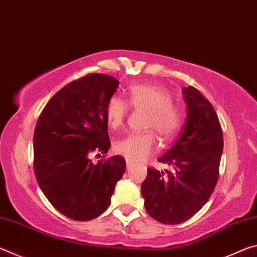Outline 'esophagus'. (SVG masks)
<instances>
[{
	"mask_svg": "<svg viewBox=\"0 0 257 257\" xmlns=\"http://www.w3.org/2000/svg\"><path fill=\"white\" fill-rule=\"evenodd\" d=\"M125 164H127V169H130L134 165V163H132L130 162V161H128V160H125Z\"/></svg>",
	"mask_w": 257,
	"mask_h": 257,
	"instance_id": "34e87169",
	"label": "esophagus"
}]
</instances>
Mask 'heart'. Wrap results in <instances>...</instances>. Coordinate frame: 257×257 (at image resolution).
Masks as SVG:
<instances>
[{"label":"heart","mask_w":257,"mask_h":257,"mask_svg":"<svg viewBox=\"0 0 257 257\" xmlns=\"http://www.w3.org/2000/svg\"><path fill=\"white\" fill-rule=\"evenodd\" d=\"M129 105L139 110H147L145 128L155 130L161 139L170 141L181 127V114L172 104L171 94L162 87L136 84L128 88ZM106 119L110 127H122L128 113V104L122 98L113 96L106 105ZM156 138L153 133L133 134L119 139L114 144V152L130 162H141L153 154Z\"/></svg>","instance_id":"1"}]
</instances>
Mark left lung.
<instances>
[{"instance_id": "left-lung-1", "label": "left lung", "mask_w": 257, "mask_h": 257, "mask_svg": "<svg viewBox=\"0 0 257 257\" xmlns=\"http://www.w3.org/2000/svg\"><path fill=\"white\" fill-rule=\"evenodd\" d=\"M186 122L175 144L158 161L173 171L147 169L142 184L145 208L163 224L190 219L210 198L219 178L223 136L214 107L193 86L184 87Z\"/></svg>"}]
</instances>
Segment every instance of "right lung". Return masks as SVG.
<instances>
[{
  "mask_svg": "<svg viewBox=\"0 0 257 257\" xmlns=\"http://www.w3.org/2000/svg\"><path fill=\"white\" fill-rule=\"evenodd\" d=\"M118 85L101 73L71 81L50 99L35 128L38 185L52 205L72 220H93L105 212L124 173L122 156L97 164L88 156L110 149L105 111Z\"/></svg>",
  "mask_w": 257,
  "mask_h": 257,
  "instance_id": "right-lung-1",
  "label": "right lung"
}]
</instances>
